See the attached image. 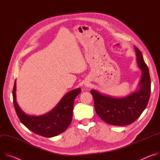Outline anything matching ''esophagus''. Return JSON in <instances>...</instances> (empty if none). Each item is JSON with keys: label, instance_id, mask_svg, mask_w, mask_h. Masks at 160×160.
<instances>
[{"label": "esophagus", "instance_id": "1", "mask_svg": "<svg viewBox=\"0 0 160 160\" xmlns=\"http://www.w3.org/2000/svg\"><path fill=\"white\" fill-rule=\"evenodd\" d=\"M84 85H85L86 86H89V82H86V83L84 84Z\"/></svg>", "mask_w": 160, "mask_h": 160}]
</instances>
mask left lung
<instances>
[{"instance_id": "left-lung-1", "label": "left lung", "mask_w": 160, "mask_h": 160, "mask_svg": "<svg viewBox=\"0 0 160 160\" xmlns=\"http://www.w3.org/2000/svg\"><path fill=\"white\" fill-rule=\"evenodd\" d=\"M138 67L142 70L139 89L124 98L104 95L100 92L90 91L94 100L97 114L106 123L115 126H125L133 122L145 110L151 93V79L149 69L142 53L134 46Z\"/></svg>"}]
</instances>
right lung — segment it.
<instances>
[{
  "label": "right lung",
  "mask_w": 160,
  "mask_h": 160,
  "mask_svg": "<svg viewBox=\"0 0 160 160\" xmlns=\"http://www.w3.org/2000/svg\"><path fill=\"white\" fill-rule=\"evenodd\" d=\"M81 92V88L69 92L54 109L46 114L29 116L20 108L16 102L15 81L12 90L13 103L18 117L28 129L44 137H52L63 133L70 125L72 119L74 102Z\"/></svg>",
  "instance_id": "1"
}]
</instances>
